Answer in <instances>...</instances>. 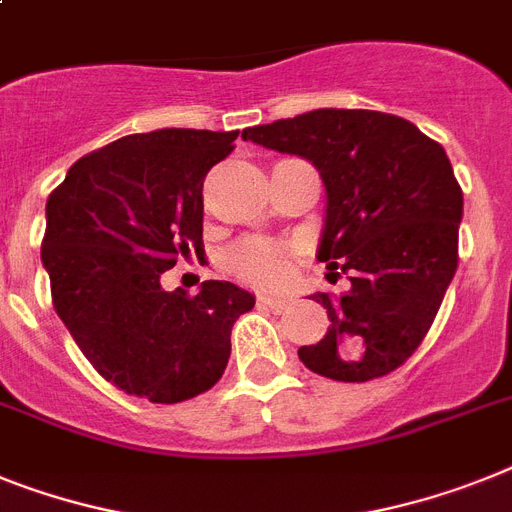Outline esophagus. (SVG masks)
<instances>
[{"label":"esophagus","mask_w":512,"mask_h":512,"mask_svg":"<svg viewBox=\"0 0 512 512\" xmlns=\"http://www.w3.org/2000/svg\"><path fill=\"white\" fill-rule=\"evenodd\" d=\"M257 304H260V307L273 309V312H283V309L289 307V302H286V299H278V296H265V294L257 296Z\"/></svg>","instance_id":"34e87169"}]
</instances>
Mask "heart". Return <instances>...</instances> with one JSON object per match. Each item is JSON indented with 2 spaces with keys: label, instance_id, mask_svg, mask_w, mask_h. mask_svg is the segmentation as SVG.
<instances>
[{
  "label": "heart",
  "instance_id": "1",
  "mask_svg": "<svg viewBox=\"0 0 512 512\" xmlns=\"http://www.w3.org/2000/svg\"><path fill=\"white\" fill-rule=\"evenodd\" d=\"M236 278L255 286H281L289 278L291 249L268 239H244L223 257Z\"/></svg>",
  "mask_w": 512,
  "mask_h": 512
}]
</instances>
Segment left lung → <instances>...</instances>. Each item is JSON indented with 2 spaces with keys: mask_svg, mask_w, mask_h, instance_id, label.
<instances>
[{
  "mask_svg": "<svg viewBox=\"0 0 512 512\" xmlns=\"http://www.w3.org/2000/svg\"><path fill=\"white\" fill-rule=\"evenodd\" d=\"M242 137L320 169L328 210L317 260L351 281L341 296H309L330 328L299 359L338 382L390 375L422 346L458 268L463 192L442 145L367 109L307 111Z\"/></svg>",
  "mask_w": 512,
  "mask_h": 512,
  "instance_id": "1",
  "label": "left lung"
}]
</instances>
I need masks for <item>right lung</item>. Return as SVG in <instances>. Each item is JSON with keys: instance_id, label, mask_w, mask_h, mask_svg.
I'll return each mask as SVG.
<instances>
[{"instance_id": "obj_1", "label": "right lung", "mask_w": 512, "mask_h": 512, "mask_svg": "<svg viewBox=\"0 0 512 512\" xmlns=\"http://www.w3.org/2000/svg\"><path fill=\"white\" fill-rule=\"evenodd\" d=\"M239 132L127 135L72 163L46 200L41 260L51 302L98 375L124 393L179 403L221 380L236 317L255 296L229 281L200 294L161 276L203 249V182Z\"/></svg>"}]
</instances>
